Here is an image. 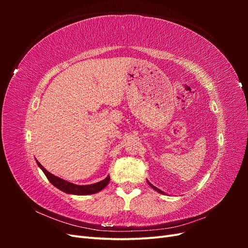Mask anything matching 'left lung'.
<instances>
[{"mask_svg":"<svg viewBox=\"0 0 248 248\" xmlns=\"http://www.w3.org/2000/svg\"><path fill=\"white\" fill-rule=\"evenodd\" d=\"M149 184H150V183H149ZM150 185H151V187H152V188H153V189H155V190H156V191H158V192H160V193H162V191H161V190H160V189H158V188H157V187H155V186H153V185H152V184H150Z\"/></svg>","mask_w":248,"mask_h":248,"instance_id":"obj_1","label":"left lung"}]
</instances>
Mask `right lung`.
I'll return each mask as SVG.
<instances>
[{
    "label": "right lung",
    "mask_w": 248,
    "mask_h": 248,
    "mask_svg": "<svg viewBox=\"0 0 248 248\" xmlns=\"http://www.w3.org/2000/svg\"><path fill=\"white\" fill-rule=\"evenodd\" d=\"M38 166L40 167V169L43 170L44 174H46V178L49 180V182L56 186L57 188H59L60 190H62L66 193H70V194H78V196H86V194H92V193H96L100 190H102L104 187H106L108 182H109V176H108L106 179L102 180V181L95 183V184H91V185H77L70 183L68 181H65V180L59 178L57 176H54L52 174H50L49 171H47L46 169H44L41 164L37 161Z\"/></svg>",
    "instance_id": "add662e5"
}]
</instances>
